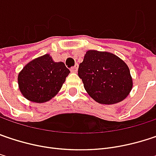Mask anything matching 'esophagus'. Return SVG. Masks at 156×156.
<instances>
[{
	"label": "esophagus",
	"instance_id": "34e87169",
	"mask_svg": "<svg viewBox=\"0 0 156 156\" xmlns=\"http://www.w3.org/2000/svg\"><path fill=\"white\" fill-rule=\"evenodd\" d=\"M78 64H76L74 67H72L71 69H70V71L72 72V73H76L77 71H78Z\"/></svg>",
	"mask_w": 156,
	"mask_h": 156
}]
</instances>
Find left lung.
I'll list each match as a JSON object with an SVG mask.
<instances>
[{
	"mask_svg": "<svg viewBox=\"0 0 156 156\" xmlns=\"http://www.w3.org/2000/svg\"><path fill=\"white\" fill-rule=\"evenodd\" d=\"M87 94L101 104L122 101L133 88L129 67L112 53L88 50L78 67Z\"/></svg>",
	"mask_w": 156,
	"mask_h": 156,
	"instance_id": "obj_1",
	"label": "left lung"
}]
</instances>
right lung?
<instances>
[{
  "label": "right lung",
  "mask_w": 156,
  "mask_h": 156,
  "mask_svg": "<svg viewBox=\"0 0 156 156\" xmlns=\"http://www.w3.org/2000/svg\"><path fill=\"white\" fill-rule=\"evenodd\" d=\"M69 73L62 62H55L46 54L28 62L19 72V90L31 101H48L58 94Z\"/></svg>",
  "instance_id": "1"
}]
</instances>
